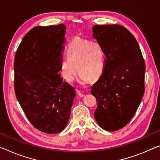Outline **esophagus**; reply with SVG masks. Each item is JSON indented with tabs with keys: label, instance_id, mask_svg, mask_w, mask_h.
<instances>
[{
	"label": "esophagus",
	"instance_id": "34e87169",
	"mask_svg": "<svg viewBox=\"0 0 160 160\" xmlns=\"http://www.w3.org/2000/svg\"><path fill=\"white\" fill-rule=\"evenodd\" d=\"M77 92H78V95H79L80 96V98H83V97H84V96L85 95V94L84 93H82V92H80V90H78L77 91Z\"/></svg>",
	"mask_w": 160,
	"mask_h": 160
}]
</instances>
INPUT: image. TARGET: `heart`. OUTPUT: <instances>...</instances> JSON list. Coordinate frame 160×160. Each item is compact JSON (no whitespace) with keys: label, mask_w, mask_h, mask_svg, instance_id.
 Here are the masks:
<instances>
[{"label":"heart","mask_w":160,"mask_h":160,"mask_svg":"<svg viewBox=\"0 0 160 160\" xmlns=\"http://www.w3.org/2000/svg\"><path fill=\"white\" fill-rule=\"evenodd\" d=\"M65 55L67 58L60 62V72L68 82L74 79L77 70L82 82L98 79L103 72L105 54L102 45L98 41L76 37L68 44Z\"/></svg>","instance_id":"heart-1"}]
</instances>
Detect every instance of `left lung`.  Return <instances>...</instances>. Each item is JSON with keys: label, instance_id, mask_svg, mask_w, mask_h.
<instances>
[{"label": "left lung", "instance_id": "left-lung-1", "mask_svg": "<svg viewBox=\"0 0 160 160\" xmlns=\"http://www.w3.org/2000/svg\"><path fill=\"white\" fill-rule=\"evenodd\" d=\"M93 37L105 54L103 72L92 86L101 128L116 131L133 118L144 93L145 62L135 38L120 25H95Z\"/></svg>", "mask_w": 160, "mask_h": 160}]
</instances>
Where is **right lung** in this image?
Listing matches in <instances>:
<instances>
[{
    "label": "right lung",
    "instance_id": "right-lung-1",
    "mask_svg": "<svg viewBox=\"0 0 160 160\" xmlns=\"http://www.w3.org/2000/svg\"><path fill=\"white\" fill-rule=\"evenodd\" d=\"M64 24L36 26L16 50L14 88L28 120L37 130L56 134L66 127L75 89L58 74L65 41Z\"/></svg>",
    "mask_w": 160,
    "mask_h": 160
}]
</instances>
